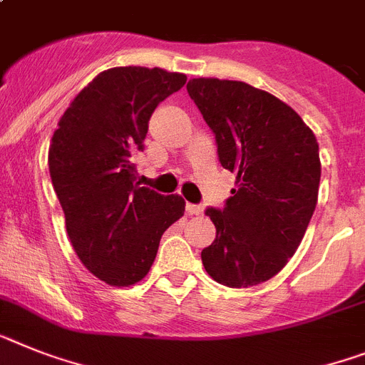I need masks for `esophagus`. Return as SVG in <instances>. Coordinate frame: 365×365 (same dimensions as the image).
<instances>
[{
  "label": "esophagus",
  "instance_id": "1",
  "mask_svg": "<svg viewBox=\"0 0 365 365\" xmlns=\"http://www.w3.org/2000/svg\"><path fill=\"white\" fill-rule=\"evenodd\" d=\"M186 214L188 216H199V214H203V208L199 207V205L186 203Z\"/></svg>",
  "mask_w": 365,
  "mask_h": 365
}]
</instances>
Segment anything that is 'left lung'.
I'll use <instances>...</instances> for the list:
<instances>
[{"label": "left lung", "mask_w": 365, "mask_h": 365, "mask_svg": "<svg viewBox=\"0 0 365 365\" xmlns=\"http://www.w3.org/2000/svg\"><path fill=\"white\" fill-rule=\"evenodd\" d=\"M216 135L221 166L236 175L225 207L207 208L216 240L207 273L229 288L272 279L297 251L317 203L319 145L301 116L272 93L212 77L186 85Z\"/></svg>", "instance_id": "left-lung-1"}]
</instances>
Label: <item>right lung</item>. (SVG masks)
<instances>
[{
  "label": "right lung",
  "instance_id": "obj_1",
  "mask_svg": "<svg viewBox=\"0 0 365 365\" xmlns=\"http://www.w3.org/2000/svg\"><path fill=\"white\" fill-rule=\"evenodd\" d=\"M185 73L120 66L101 71L58 120L49 175L77 257L110 286L144 279L164 230L185 214L180 195L136 182L133 157L144 149L158 103L185 86Z\"/></svg>",
  "mask_w": 365,
  "mask_h": 365
}]
</instances>
